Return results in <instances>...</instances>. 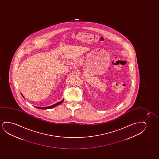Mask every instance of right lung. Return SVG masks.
<instances>
[{"mask_svg":"<svg viewBox=\"0 0 159 159\" xmlns=\"http://www.w3.org/2000/svg\"><path fill=\"white\" fill-rule=\"evenodd\" d=\"M21 94H22V97H23V98H24V97L23 96V95L22 94V93H21ZM63 100H64V99H62V100H61V101H60V102H57V103H56V104H55L52 105H51V106H49V107H36L37 109H42V110H47V109H52V108H54V107H57V105H59L60 104H62V102H63Z\"/></svg>","mask_w":159,"mask_h":159,"instance_id":"add662e5","label":"right lung"}]
</instances>
